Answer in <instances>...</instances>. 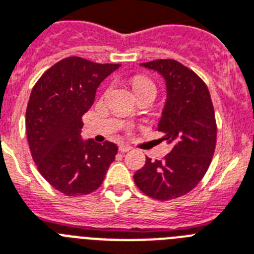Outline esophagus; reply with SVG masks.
<instances>
[{"label": "esophagus", "instance_id": "obj_1", "mask_svg": "<svg viewBox=\"0 0 254 254\" xmlns=\"http://www.w3.org/2000/svg\"><path fill=\"white\" fill-rule=\"evenodd\" d=\"M119 150H120V152H129L131 150V147L127 146V144H120Z\"/></svg>", "mask_w": 254, "mask_h": 254}]
</instances>
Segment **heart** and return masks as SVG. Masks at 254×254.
<instances>
[{
    "label": "heart",
    "mask_w": 254,
    "mask_h": 254,
    "mask_svg": "<svg viewBox=\"0 0 254 254\" xmlns=\"http://www.w3.org/2000/svg\"><path fill=\"white\" fill-rule=\"evenodd\" d=\"M131 84H133L134 90H135L137 94H139V93H142L144 90L156 91V85L153 84V81H151L146 76H142V74L134 76L133 80H131Z\"/></svg>",
    "instance_id": "obj_1"
}]
</instances>
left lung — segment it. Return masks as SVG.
<instances>
[{
    "label": "left lung",
    "mask_w": 254,
    "mask_h": 254,
    "mask_svg": "<svg viewBox=\"0 0 254 254\" xmlns=\"http://www.w3.org/2000/svg\"><path fill=\"white\" fill-rule=\"evenodd\" d=\"M161 73L168 99L157 130L173 148L163 160L146 157L134 182L147 196L172 200L189 193L203 180L212 163L217 124L208 86L192 71L174 59L140 63Z\"/></svg>",
    "instance_id": "left-lung-1"
}]
</instances>
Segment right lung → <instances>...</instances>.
Here are the masks:
<instances>
[{"label": "right lung", "mask_w": 254, "mask_h": 254, "mask_svg": "<svg viewBox=\"0 0 254 254\" xmlns=\"http://www.w3.org/2000/svg\"><path fill=\"white\" fill-rule=\"evenodd\" d=\"M119 67L68 57L49 68L32 89L25 112L29 150L41 176L64 195L95 191L116 156V144L85 142L81 129L99 84Z\"/></svg>", "instance_id": "obj_1"}]
</instances>
